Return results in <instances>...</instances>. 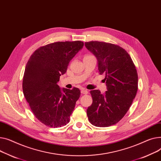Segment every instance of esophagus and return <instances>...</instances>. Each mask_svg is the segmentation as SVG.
<instances>
[{
  "instance_id": "esophagus-1",
  "label": "esophagus",
  "mask_w": 161,
  "mask_h": 161,
  "mask_svg": "<svg viewBox=\"0 0 161 161\" xmlns=\"http://www.w3.org/2000/svg\"><path fill=\"white\" fill-rule=\"evenodd\" d=\"M88 92L87 90H85V89H82L81 90V93L82 94H88Z\"/></svg>"
}]
</instances>
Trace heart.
Masks as SVG:
<instances>
[{"label": "heart", "mask_w": 161, "mask_h": 161, "mask_svg": "<svg viewBox=\"0 0 161 161\" xmlns=\"http://www.w3.org/2000/svg\"><path fill=\"white\" fill-rule=\"evenodd\" d=\"M90 56V55H86V56Z\"/></svg>", "instance_id": "heart-1"}]
</instances>
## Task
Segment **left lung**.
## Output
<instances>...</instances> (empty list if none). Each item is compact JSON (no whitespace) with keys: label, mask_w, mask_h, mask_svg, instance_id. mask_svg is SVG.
Segmentation results:
<instances>
[{"label":"left lung","mask_w":161,"mask_h":161,"mask_svg":"<svg viewBox=\"0 0 161 161\" xmlns=\"http://www.w3.org/2000/svg\"><path fill=\"white\" fill-rule=\"evenodd\" d=\"M96 56L99 74H105L107 91H90L92 104L87 116L93 125L100 127L114 125L125 115L138 90V74L128 53L119 45L103 42H85Z\"/></svg>","instance_id":"1"}]
</instances>
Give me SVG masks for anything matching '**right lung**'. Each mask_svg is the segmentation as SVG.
<instances>
[{"label":"right lung","mask_w":161,"mask_h":161,"mask_svg":"<svg viewBox=\"0 0 161 161\" xmlns=\"http://www.w3.org/2000/svg\"><path fill=\"white\" fill-rule=\"evenodd\" d=\"M83 46L80 41L47 44L36 50L26 64L23 94L35 117L47 126L60 127L69 121L80 91L61 89L57 82Z\"/></svg>","instance_id":"add662e5"}]
</instances>
